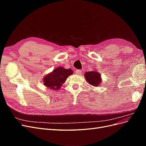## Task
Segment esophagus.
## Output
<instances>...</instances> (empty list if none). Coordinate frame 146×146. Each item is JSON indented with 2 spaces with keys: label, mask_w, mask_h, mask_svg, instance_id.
I'll list each match as a JSON object with an SVG mask.
<instances>
[{
  "label": "esophagus",
  "mask_w": 146,
  "mask_h": 146,
  "mask_svg": "<svg viewBox=\"0 0 146 146\" xmlns=\"http://www.w3.org/2000/svg\"><path fill=\"white\" fill-rule=\"evenodd\" d=\"M81 73H82V70H81L78 69V70H76V74H77V75H80Z\"/></svg>",
  "instance_id": "obj_1"
}]
</instances>
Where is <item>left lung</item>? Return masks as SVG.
Masks as SVG:
<instances>
[{
	"label": "left lung",
	"instance_id": "left-lung-1",
	"mask_svg": "<svg viewBox=\"0 0 146 146\" xmlns=\"http://www.w3.org/2000/svg\"><path fill=\"white\" fill-rule=\"evenodd\" d=\"M85 76L86 81L92 86H98L101 82L100 74L96 72L95 70L94 71L86 72L85 74Z\"/></svg>",
	"mask_w": 146,
	"mask_h": 146
}]
</instances>
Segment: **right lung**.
Segmentation results:
<instances>
[{
  "mask_svg": "<svg viewBox=\"0 0 146 146\" xmlns=\"http://www.w3.org/2000/svg\"><path fill=\"white\" fill-rule=\"evenodd\" d=\"M72 74V70L63 68H58L44 78V85L50 89L58 90L66 82L67 78Z\"/></svg>",
  "mask_w": 146,
  "mask_h": 146,
  "instance_id": "add662e5",
  "label": "right lung"
}]
</instances>
